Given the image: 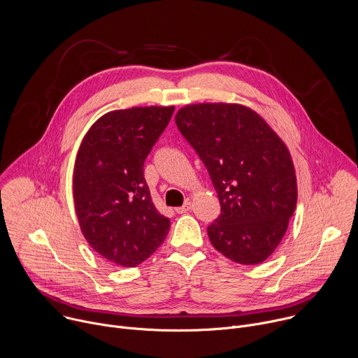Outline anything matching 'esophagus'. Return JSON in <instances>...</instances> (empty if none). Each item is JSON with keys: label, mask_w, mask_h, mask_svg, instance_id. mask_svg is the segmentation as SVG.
Segmentation results:
<instances>
[{"label": "esophagus", "mask_w": 358, "mask_h": 358, "mask_svg": "<svg viewBox=\"0 0 358 358\" xmlns=\"http://www.w3.org/2000/svg\"><path fill=\"white\" fill-rule=\"evenodd\" d=\"M191 208H192V206H191V202H189V201H187V202H184V205H182V206L176 208V210H177V213H185V212H188Z\"/></svg>", "instance_id": "obj_1"}]
</instances>
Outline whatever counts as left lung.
<instances>
[{"instance_id": "obj_1", "label": "left lung", "mask_w": 358, "mask_h": 358, "mask_svg": "<svg viewBox=\"0 0 358 358\" xmlns=\"http://www.w3.org/2000/svg\"><path fill=\"white\" fill-rule=\"evenodd\" d=\"M176 124L205 164L220 202V215L208 226L212 246L234 263H263L281 243L296 206L287 145L241 103L185 105Z\"/></svg>"}]
</instances>
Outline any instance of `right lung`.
<instances>
[{
    "instance_id": "add662e5",
    "label": "right lung",
    "mask_w": 358,
    "mask_h": 358,
    "mask_svg": "<svg viewBox=\"0 0 358 358\" xmlns=\"http://www.w3.org/2000/svg\"><path fill=\"white\" fill-rule=\"evenodd\" d=\"M174 106L106 112L78 148L74 209L88 245L108 262L136 267L164 242L170 219L156 209L143 163L169 125Z\"/></svg>"
}]
</instances>
